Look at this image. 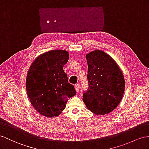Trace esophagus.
Returning a JSON list of instances; mask_svg holds the SVG:
<instances>
[{
  "label": "esophagus",
  "instance_id": "1",
  "mask_svg": "<svg viewBox=\"0 0 149 149\" xmlns=\"http://www.w3.org/2000/svg\"><path fill=\"white\" fill-rule=\"evenodd\" d=\"M79 87H80V85L79 83L76 84L75 85V91H76V92H77V93H79Z\"/></svg>",
  "mask_w": 149,
  "mask_h": 149
}]
</instances>
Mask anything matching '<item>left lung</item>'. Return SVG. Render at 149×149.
I'll return each instance as SVG.
<instances>
[{
    "label": "left lung",
    "mask_w": 149,
    "mask_h": 149,
    "mask_svg": "<svg viewBox=\"0 0 149 149\" xmlns=\"http://www.w3.org/2000/svg\"><path fill=\"white\" fill-rule=\"evenodd\" d=\"M89 87L83 94L87 108L96 114L113 111L125 91V79L120 67L107 53L96 49L86 56Z\"/></svg>",
    "instance_id": "8db88e82"
}]
</instances>
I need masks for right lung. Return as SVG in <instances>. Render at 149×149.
<instances>
[{"instance_id": "add662e5", "label": "right lung", "mask_w": 149, "mask_h": 149, "mask_svg": "<svg viewBox=\"0 0 149 149\" xmlns=\"http://www.w3.org/2000/svg\"><path fill=\"white\" fill-rule=\"evenodd\" d=\"M68 58L67 51L54 49L38 56L29 68L26 80L27 94L34 108L43 116H58L65 108L68 98L76 94L63 69Z\"/></svg>"}]
</instances>
